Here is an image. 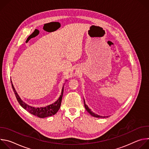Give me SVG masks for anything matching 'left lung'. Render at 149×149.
Here are the masks:
<instances>
[{
	"label": "left lung",
	"instance_id": "1",
	"mask_svg": "<svg viewBox=\"0 0 149 149\" xmlns=\"http://www.w3.org/2000/svg\"><path fill=\"white\" fill-rule=\"evenodd\" d=\"M84 106H85V108H86V110L92 116H93V117H97V118H104L105 117H102V116H98V115H97V114H95V113H94L93 111H91V110L88 108V106L86 104V102H85V101H84Z\"/></svg>",
	"mask_w": 149,
	"mask_h": 149
}]
</instances>
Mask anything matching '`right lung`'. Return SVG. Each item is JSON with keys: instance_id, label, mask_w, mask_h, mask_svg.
Returning a JSON list of instances; mask_svg holds the SVG:
<instances>
[{"instance_id": "1", "label": "right lung", "mask_w": 149, "mask_h": 149, "mask_svg": "<svg viewBox=\"0 0 149 149\" xmlns=\"http://www.w3.org/2000/svg\"><path fill=\"white\" fill-rule=\"evenodd\" d=\"M11 84H12V89L13 90V92L15 93V95L16 96V98L18 102L24 109H25L27 111H28L31 114H33V115H34L36 117H38L39 118H45V117H47L51 116L55 114L59 110V109L61 107L62 98L63 93V87H62L61 94L59 98L54 103H53L49 105H48L45 107L35 108V107H31V106L28 105V104H26L24 102H23L22 101V100L20 98L19 96L17 94V93L16 92L15 89L13 86L12 81H11Z\"/></svg>"}]
</instances>
